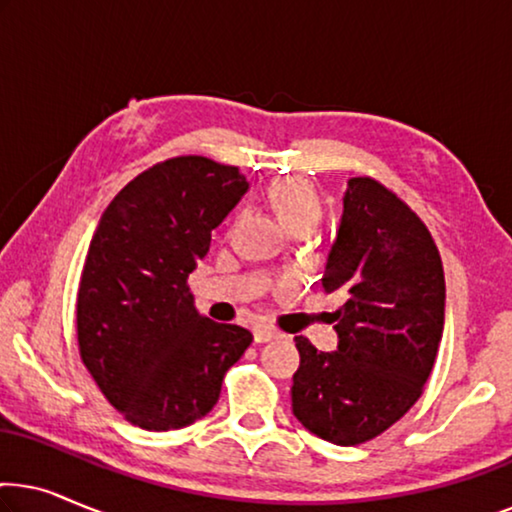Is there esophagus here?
Returning a JSON list of instances; mask_svg holds the SVG:
<instances>
[{
  "label": "esophagus",
  "mask_w": 512,
  "mask_h": 512,
  "mask_svg": "<svg viewBox=\"0 0 512 512\" xmlns=\"http://www.w3.org/2000/svg\"><path fill=\"white\" fill-rule=\"evenodd\" d=\"M275 338H277L275 328H270V326H256L254 328V340L256 342H270V340H275Z\"/></svg>",
  "instance_id": "esophagus-1"
}]
</instances>
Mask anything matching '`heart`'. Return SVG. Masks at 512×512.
Masks as SVG:
<instances>
[{
  "mask_svg": "<svg viewBox=\"0 0 512 512\" xmlns=\"http://www.w3.org/2000/svg\"><path fill=\"white\" fill-rule=\"evenodd\" d=\"M270 207L286 228L314 226L321 216V200L310 181L300 177H284L268 191Z\"/></svg>",
  "mask_w": 512,
  "mask_h": 512,
  "instance_id": "b5f03b06",
  "label": "heart"
}]
</instances>
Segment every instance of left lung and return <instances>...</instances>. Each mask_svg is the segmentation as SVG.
I'll use <instances>...</instances> for the list:
<instances>
[{
  "label": "left lung",
  "mask_w": 512,
  "mask_h": 512,
  "mask_svg": "<svg viewBox=\"0 0 512 512\" xmlns=\"http://www.w3.org/2000/svg\"><path fill=\"white\" fill-rule=\"evenodd\" d=\"M321 286L342 296L338 352L298 335L291 405L333 445H361L396 424L431 375L445 324V275L424 221L370 177L349 179Z\"/></svg>",
  "instance_id": "1"
}]
</instances>
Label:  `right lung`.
<instances>
[{"label": "right lung", "instance_id": "right-lung-1", "mask_svg": "<svg viewBox=\"0 0 512 512\" xmlns=\"http://www.w3.org/2000/svg\"><path fill=\"white\" fill-rule=\"evenodd\" d=\"M247 188L233 165L177 156L137 174L97 223L76 296L79 354L104 398L139 429L205 417L254 340L195 310L186 282Z\"/></svg>", "mask_w": 512, "mask_h": 512}]
</instances>
